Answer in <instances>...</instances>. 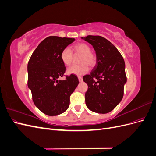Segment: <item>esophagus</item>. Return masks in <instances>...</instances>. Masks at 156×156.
<instances>
[{
	"mask_svg": "<svg viewBox=\"0 0 156 156\" xmlns=\"http://www.w3.org/2000/svg\"><path fill=\"white\" fill-rule=\"evenodd\" d=\"M78 79H79V82H82V81H83V78H82L81 77L79 76V77H78Z\"/></svg>",
	"mask_w": 156,
	"mask_h": 156,
	"instance_id": "esophagus-1",
	"label": "esophagus"
}]
</instances>
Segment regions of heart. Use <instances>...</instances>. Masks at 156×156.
I'll use <instances>...</instances> for the list:
<instances>
[{"label":"heart","mask_w":156,"mask_h":156,"mask_svg":"<svg viewBox=\"0 0 156 156\" xmlns=\"http://www.w3.org/2000/svg\"><path fill=\"white\" fill-rule=\"evenodd\" d=\"M72 51L75 55H81L78 62L79 64L74 65L68 68L69 73L81 75L88 71V66L92 68L97 63V56L91 51V47L85 42H79L72 46ZM60 60L62 63L69 66L73 62V56L72 51L68 48H65L61 51Z\"/></svg>","instance_id":"1"}]
</instances>
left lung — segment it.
<instances>
[{"label":"left lung","instance_id":"left-lung-1","mask_svg":"<svg viewBox=\"0 0 156 156\" xmlns=\"http://www.w3.org/2000/svg\"><path fill=\"white\" fill-rule=\"evenodd\" d=\"M82 39L96 51L97 63L90 75L83 77L88 85L85 102L90 110L105 114L121 101L127 78L125 62L116 47L100 36H87Z\"/></svg>","mask_w":156,"mask_h":156}]
</instances>
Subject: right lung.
I'll return each instance as SVG.
<instances>
[{"instance_id": "add662e5", "label": "right lung", "mask_w": 156, "mask_h": 156, "mask_svg": "<svg viewBox=\"0 0 156 156\" xmlns=\"http://www.w3.org/2000/svg\"><path fill=\"white\" fill-rule=\"evenodd\" d=\"M74 38L51 36L42 41L33 52L28 63V87L37 108L49 116H56L67 110L69 97L79 84L74 74L66 75V67L60 60L63 49Z\"/></svg>"}]
</instances>
